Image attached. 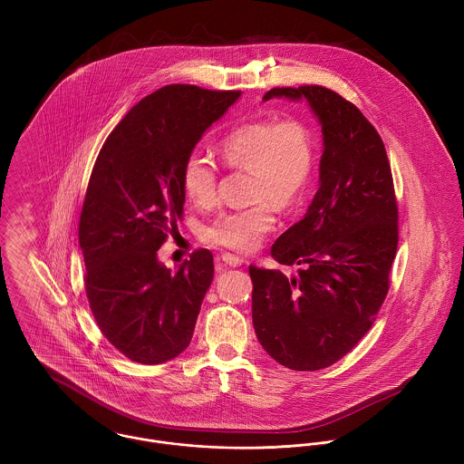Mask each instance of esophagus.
I'll use <instances>...</instances> for the list:
<instances>
[{"label":"esophagus","instance_id":"esophagus-1","mask_svg":"<svg viewBox=\"0 0 464 464\" xmlns=\"http://www.w3.org/2000/svg\"><path fill=\"white\" fill-rule=\"evenodd\" d=\"M216 263L219 266H232V267H237V266L243 265V259L237 257V256H232V254H223L221 257H218Z\"/></svg>","mask_w":464,"mask_h":464}]
</instances>
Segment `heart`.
Wrapping results in <instances>:
<instances>
[{
    "label": "heart",
    "instance_id": "b5f03b06",
    "mask_svg": "<svg viewBox=\"0 0 464 464\" xmlns=\"http://www.w3.org/2000/svg\"><path fill=\"white\" fill-rule=\"evenodd\" d=\"M225 168L248 171L246 198L252 207L218 214L201 232L208 245L246 254L256 250L275 227L273 208L287 210L305 195L316 164L309 127L298 118L257 120L239 125L218 144ZM182 189L197 207L218 198V169L191 153L182 166Z\"/></svg>",
    "mask_w": 464,
    "mask_h": 464
}]
</instances>
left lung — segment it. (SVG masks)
Masks as SVG:
<instances>
[{"label": "left lung", "mask_w": 464, "mask_h": 464, "mask_svg": "<svg viewBox=\"0 0 464 464\" xmlns=\"http://www.w3.org/2000/svg\"><path fill=\"white\" fill-rule=\"evenodd\" d=\"M305 98L324 132L320 189L271 246L296 276L250 266L259 343L282 366L322 370L372 329L390 291L398 205L384 142L362 112L322 85L273 87L265 100Z\"/></svg>", "instance_id": "obj_1"}]
</instances>
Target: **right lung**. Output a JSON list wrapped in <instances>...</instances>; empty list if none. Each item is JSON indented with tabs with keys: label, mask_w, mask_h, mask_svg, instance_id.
<instances>
[{
	"label": "right lung",
	"mask_w": 464,
	"mask_h": 464,
	"mask_svg": "<svg viewBox=\"0 0 464 464\" xmlns=\"http://www.w3.org/2000/svg\"><path fill=\"white\" fill-rule=\"evenodd\" d=\"M239 96L166 85L132 107L94 162L78 223L85 293L102 334L133 362H166L191 343L212 254L193 252L173 275L157 250L184 216L186 159Z\"/></svg>",
	"instance_id": "obj_1"
}]
</instances>
